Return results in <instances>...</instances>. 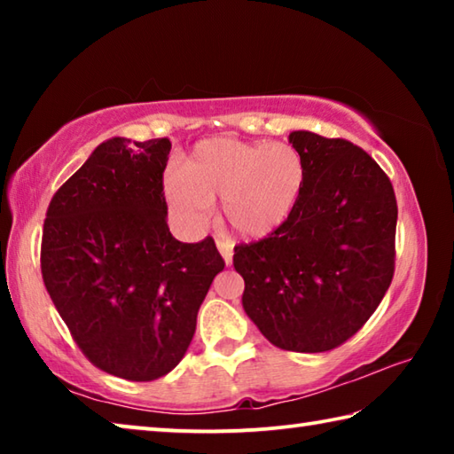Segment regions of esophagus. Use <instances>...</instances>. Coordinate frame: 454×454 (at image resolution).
I'll list each match as a JSON object with an SVG mask.
<instances>
[{
	"label": "esophagus",
	"mask_w": 454,
	"mask_h": 454,
	"mask_svg": "<svg viewBox=\"0 0 454 454\" xmlns=\"http://www.w3.org/2000/svg\"><path fill=\"white\" fill-rule=\"evenodd\" d=\"M216 246H218V250H220L222 258H224V262H226L228 266L232 264V256H234V246H232V242H230V240H224V238H218V240H216Z\"/></svg>",
	"instance_id": "obj_1"
}]
</instances>
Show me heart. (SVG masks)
I'll return each instance as SVG.
<instances>
[{
  "instance_id": "1",
  "label": "heart",
  "mask_w": 454,
  "mask_h": 454,
  "mask_svg": "<svg viewBox=\"0 0 454 454\" xmlns=\"http://www.w3.org/2000/svg\"><path fill=\"white\" fill-rule=\"evenodd\" d=\"M304 160L290 144L214 137L200 142L166 178V196L184 220L208 216L222 198V216L238 236L264 238L288 220L304 188Z\"/></svg>"
}]
</instances>
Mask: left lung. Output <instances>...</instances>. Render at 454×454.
Wrapping results in <instances>:
<instances>
[{"label":"left lung","instance_id":"8db88e82","mask_svg":"<svg viewBox=\"0 0 454 454\" xmlns=\"http://www.w3.org/2000/svg\"><path fill=\"white\" fill-rule=\"evenodd\" d=\"M304 188L288 220L238 244L242 306L274 347L326 352L379 309L395 276L396 196L368 153L342 137L292 132Z\"/></svg>","mask_w":454,"mask_h":454}]
</instances>
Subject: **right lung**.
<instances>
[{"label": "right lung", "mask_w": 454, "mask_h": 454, "mask_svg": "<svg viewBox=\"0 0 454 454\" xmlns=\"http://www.w3.org/2000/svg\"><path fill=\"white\" fill-rule=\"evenodd\" d=\"M168 137L99 144L48 206L42 276L91 364L148 382L186 355L212 280L214 238L186 244L168 228Z\"/></svg>", "instance_id": "obj_1"}]
</instances>
